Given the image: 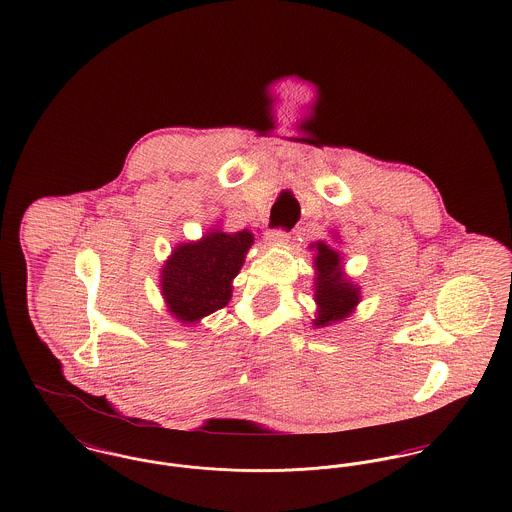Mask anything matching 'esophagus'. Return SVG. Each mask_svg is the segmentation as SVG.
Instances as JSON below:
<instances>
[{
	"label": "esophagus",
	"mask_w": 512,
	"mask_h": 512,
	"mask_svg": "<svg viewBox=\"0 0 512 512\" xmlns=\"http://www.w3.org/2000/svg\"><path fill=\"white\" fill-rule=\"evenodd\" d=\"M265 241H267V245L276 247V245H282L284 241H288V234L280 232V230H271V232L265 234Z\"/></svg>",
	"instance_id": "esophagus-1"
}]
</instances>
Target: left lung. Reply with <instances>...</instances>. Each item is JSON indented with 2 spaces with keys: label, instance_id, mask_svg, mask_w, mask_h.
<instances>
[{
  "label": "left lung",
  "instance_id": "obj_1",
  "mask_svg": "<svg viewBox=\"0 0 512 512\" xmlns=\"http://www.w3.org/2000/svg\"><path fill=\"white\" fill-rule=\"evenodd\" d=\"M337 239V236H333ZM314 251V329H325L351 317L362 300L360 286L345 273L343 255L331 243L317 239Z\"/></svg>",
  "mask_w": 512,
  "mask_h": 512
}]
</instances>
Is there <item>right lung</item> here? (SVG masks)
I'll return each mask as SVG.
<instances>
[{
    "label": "right lung",
    "mask_w": 512,
    "mask_h": 512,
    "mask_svg": "<svg viewBox=\"0 0 512 512\" xmlns=\"http://www.w3.org/2000/svg\"><path fill=\"white\" fill-rule=\"evenodd\" d=\"M255 237L249 230L210 228L197 241L177 243L159 269V290L167 312L193 327L232 300L234 278Z\"/></svg>",
    "instance_id": "right-lung-1"
}]
</instances>
